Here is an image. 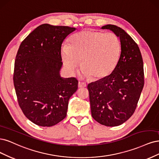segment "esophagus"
I'll list each match as a JSON object with an SVG mask.
<instances>
[{"instance_id": "esophagus-1", "label": "esophagus", "mask_w": 159, "mask_h": 159, "mask_svg": "<svg viewBox=\"0 0 159 159\" xmlns=\"http://www.w3.org/2000/svg\"><path fill=\"white\" fill-rule=\"evenodd\" d=\"M78 86H79V88H84V87L86 86V83H83V82H79Z\"/></svg>"}]
</instances>
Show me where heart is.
Wrapping results in <instances>:
<instances>
[{"label": "heart", "mask_w": 159, "mask_h": 159, "mask_svg": "<svg viewBox=\"0 0 159 159\" xmlns=\"http://www.w3.org/2000/svg\"><path fill=\"white\" fill-rule=\"evenodd\" d=\"M121 55V42L113 33L84 30L70 38L61 50L63 63L71 74L80 63L84 77L100 80L116 69Z\"/></svg>", "instance_id": "obj_1"}]
</instances>
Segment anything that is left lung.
<instances>
[{"instance_id":"left-lung-1","label":"left lung","mask_w":159,"mask_h":159,"mask_svg":"<svg viewBox=\"0 0 159 159\" xmlns=\"http://www.w3.org/2000/svg\"><path fill=\"white\" fill-rule=\"evenodd\" d=\"M102 29L111 30L121 42V55L109 76L89 84L91 114L99 124L114 127L124 124L134 114L144 86L143 61L135 41L115 25Z\"/></svg>"}]
</instances>
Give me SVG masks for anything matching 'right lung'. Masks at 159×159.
Here are the masks:
<instances>
[{"instance_id": "obj_1", "label": "right lung", "mask_w": 159, "mask_h": 159, "mask_svg": "<svg viewBox=\"0 0 159 159\" xmlns=\"http://www.w3.org/2000/svg\"><path fill=\"white\" fill-rule=\"evenodd\" d=\"M76 28L44 24L20 45L13 81L18 104L27 118L42 127L57 124L66 116L69 100L78 89L76 78H61V45Z\"/></svg>"}]
</instances>
